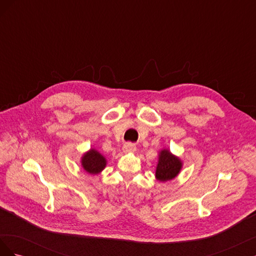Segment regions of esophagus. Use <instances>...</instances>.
I'll return each instance as SVG.
<instances>
[{
  "label": "esophagus",
  "mask_w": 256,
  "mask_h": 256,
  "mask_svg": "<svg viewBox=\"0 0 256 256\" xmlns=\"http://www.w3.org/2000/svg\"><path fill=\"white\" fill-rule=\"evenodd\" d=\"M136 144H132V143H125L122 146L124 152H136Z\"/></svg>",
  "instance_id": "34e87169"
}]
</instances>
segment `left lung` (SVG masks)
Returning <instances> with one entry per match:
<instances>
[{"instance_id":"left-lung-1","label":"left lung","mask_w":256,"mask_h":256,"mask_svg":"<svg viewBox=\"0 0 256 256\" xmlns=\"http://www.w3.org/2000/svg\"><path fill=\"white\" fill-rule=\"evenodd\" d=\"M182 161L166 148L159 152L158 164L156 168V180L159 182L172 180L180 173Z\"/></svg>"}]
</instances>
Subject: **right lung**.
I'll use <instances>...</instances> for the list:
<instances>
[{"mask_svg": "<svg viewBox=\"0 0 256 256\" xmlns=\"http://www.w3.org/2000/svg\"><path fill=\"white\" fill-rule=\"evenodd\" d=\"M81 166L85 172L96 175L104 170L106 166V159L104 154H100L95 148H90L88 152H84L82 156Z\"/></svg>", "mask_w": 256, "mask_h": 256, "instance_id": "add662e5", "label": "right lung"}]
</instances>
